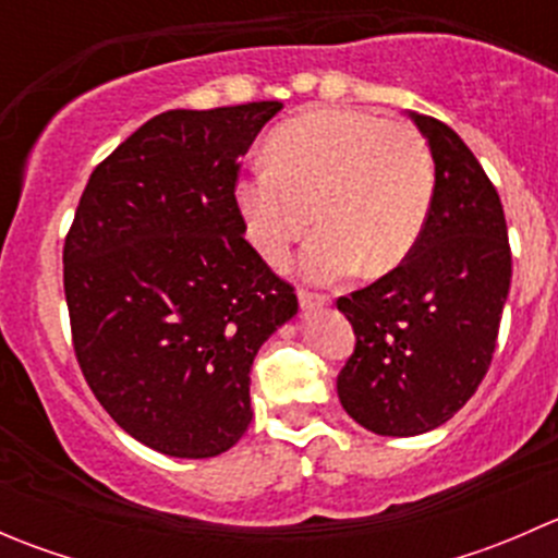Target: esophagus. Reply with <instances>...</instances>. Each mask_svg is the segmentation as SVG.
Listing matches in <instances>:
<instances>
[{
  "label": "esophagus",
  "mask_w": 558,
  "mask_h": 558,
  "mask_svg": "<svg viewBox=\"0 0 558 558\" xmlns=\"http://www.w3.org/2000/svg\"><path fill=\"white\" fill-rule=\"evenodd\" d=\"M300 305L302 311H315V307H324L326 305V294H318V291H300Z\"/></svg>",
  "instance_id": "34e87169"
}]
</instances>
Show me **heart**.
<instances>
[{
    "label": "heart",
    "mask_w": 558,
    "mask_h": 558,
    "mask_svg": "<svg viewBox=\"0 0 558 558\" xmlns=\"http://www.w3.org/2000/svg\"><path fill=\"white\" fill-rule=\"evenodd\" d=\"M267 159L238 183L247 240L267 262H283L313 218L324 229L300 258L313 280L340 278L359 262L384 275L418 243L435 170L408 123L356 110L305 112L275 129Z\"/></svg>",
    "instance_id": "1"
}]
</instances>
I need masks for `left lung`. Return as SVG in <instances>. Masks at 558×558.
I'll return each mask as SVG.
<instances>
[{"label": "left lung", "instance_id": "8db88e82", "mask_svg": "<svg viewBox=\"0 0 558 558\" xmlns=\"http://www.w3.org/2000/svg\"><path fill=\"white\" fill-rule=\"evenodd\" d=\"M435 159V194L418 243L399 267L337 300L356 348L337 393L375 435L437 429L477 391L510 291L502 202L451 126L410 112Z\"/></svg>", "mask_w": 558, "mask_h": 558}]
</instances>
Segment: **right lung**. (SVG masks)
<instances>
[{
	"label": "right lung",
	"instance_id": "1",
	"mask_svg": "<svg viewBox=\"0 0 558 558\" xmlns=\"http://www.w3.org/2000/svg\"><path fill=\"white\" fill-rule=\"evenodd\" d=\"M280 102L167 110L97 165L64 240L83 378L154 451L210 459L253 418L251 367L294 286L243 238L240 159Z\"/></svg>",
	"mask_w": 558,
	"mask_h": 558
}]
</instances>
